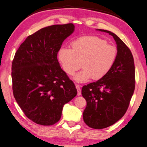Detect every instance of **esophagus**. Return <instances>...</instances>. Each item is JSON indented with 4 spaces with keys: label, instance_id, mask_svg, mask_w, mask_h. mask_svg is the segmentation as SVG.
I'll return each instance as SVG.
<instances>
[{
    "label": "esophagus",
    "instance_id": "34e87169",
    "mask_svg": "<svg viewBox=\"0 0 147 147\" xmlns=\"http://www.w3.org/2000/svg\"><path fill=\"white\" fill-rule=\"evenodd\" d=\"M76 88H77V90H78V96H80L82 94V91H81V86H79L78 84H76Z\"/></svg>",
    "mask_w": 147,
    "mask_h": 147
}]
</instances>
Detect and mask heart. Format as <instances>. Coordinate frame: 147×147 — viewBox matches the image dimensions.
Listing matches in <instances>:
<instances>
[{
  "label": "heart",
  "mask_w": 147,
  "mask_h": 147,
  "mask_svg": "<svg viewBox=\"0 0 147 147\" xmlns=\"http://www.w3.org/2000/svg\"><path fill=\"white\" fill-rule=\"evenodd\" d=\"M71 48L62 47L58 59L67 75L71 76L81 67L82 71L74 76L78 82H86L92 78L99 80L107 75L113 66L117 56L114 46L95 36L79 38L71 44Z\"/></svg>",
  "instance_id": "heart-1"
}]
</instances>
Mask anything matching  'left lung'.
I'll use <instances>...</instances> for the list:
<instances>
[{"label": "left lung", "instance_id": "left-lung-1", "mask_svg": "<svg viewBox=\"0 0 147 147\" xmlns=\"http://www.w3.org/2000/svg\"><path fill=\"white\" fill-rule=\"evenodd\" d=\"M97 30L111 35L117 49L116 61L109 73L82 89L87 101L84 122L91 128L101 129L115 124L125 114L135 90V74L133 55L124 42L111 32Z\"/></svg>", "mask_w": 147, "mask_h": 147}]
</instances>
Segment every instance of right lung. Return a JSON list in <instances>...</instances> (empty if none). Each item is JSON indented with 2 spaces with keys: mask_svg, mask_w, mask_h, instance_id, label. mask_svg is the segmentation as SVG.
<instances>
[{
  "mask_svg": "<svg viewBox=\"0 0 147 147\" xmlns=\"http://www.w3.org/2000/svg\"><path fill=\"white\" fill-rule=\"evenodd\" d=\"M74 30L71 23L39 30L26 38L12 61L14 98L25 115L38 125L58 122L63 105L77 95L57 58L63 42Z\"/></svg>",
  "mask_w": 147,
  "mask_h": 147,
  "instance_id": "obj_1",
  "label": "right lung"
}]
</instances>
